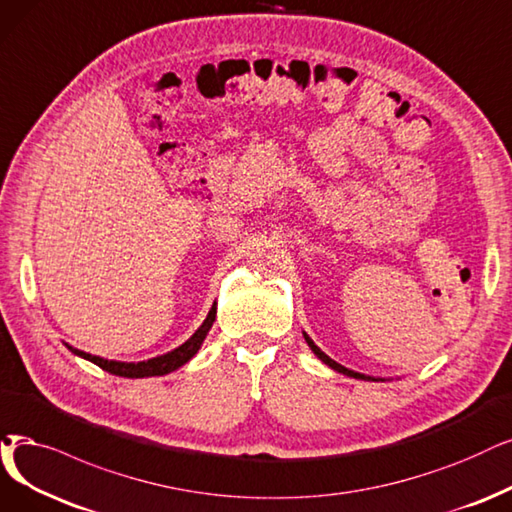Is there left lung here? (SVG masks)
<instances>
[{
  "label": "left lung",
  "instance_id": "left-lung-1",
  "mask_svg": "<svg viewBox=\"0 0 512 512\" xmlns=\"http://www.w3.org/2000/svg\"><path fill=\"white\" fill-rule=\"evenodd\" d=\"M304 334V340H306V344H309L311 346V351L325 363V365H330L332 367V370H336V372H340V374H344V376H351V378H359V380H374V382H378V380H382V378H374V376H365V374H359V372H353V370H349V367H344V365H340V363H336L334 359H330V357H327L321 349H319V346L309 338V334H306V332H302Z\"/></svg>",
  "mask_w": 512,
  "mask_h": 512
}]
</instances>
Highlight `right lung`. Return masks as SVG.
Wrapping results in <instances>:
<instances>
[{"label":"right lung","instance_id":"right-lung-1","mask_svg":"<svg viewBox=\"0 0 512 512\" xmlns=\"http://www.w3.org/2000/svg\"><path fill=\"white\" fill-rule=\"evenodd\" d=\"M214 321H216V309L212 306L206 321H203L197 327V332L185 344H180L178 349H174V351H170L166 355H159V357H153V359H147V361H136V363L134 361H130V363L128 361H111V359H102V357L84 353V351H79V349H73V346H69V344H67V349L71 353H75L77 357H84V359L92 361L94 365L102 367V370H105V372L115 374V376H124V378L163 376V374H170V372L178 370V367H182V365H185L187 361H191L197 355L199 346H201L203 340H206V336H208Z\"/></svg>","mask_w":512,"mask_h":512}]
</instances>
